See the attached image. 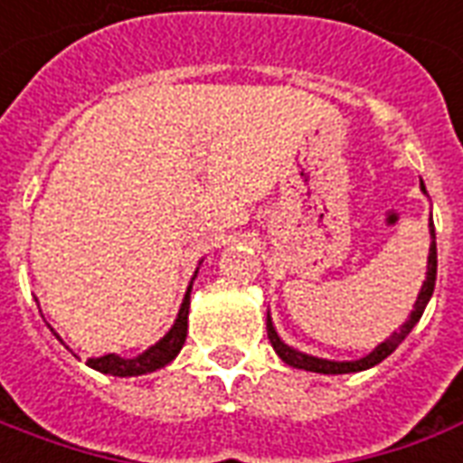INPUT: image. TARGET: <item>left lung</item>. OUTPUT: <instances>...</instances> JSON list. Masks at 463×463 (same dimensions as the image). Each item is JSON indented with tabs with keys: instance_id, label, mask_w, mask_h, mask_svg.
I'll use <instances>...</instances> for the list:
<instances>
[{
	"instance_id": "left-lung-1",
	"label": "left lung",
	"mask_w": 463,
	"mask_h": 463,
	"mask_svg": "<svg viewBox=\"0 0 463 463\" xmlns=\"http://www.w3.org/2000/svg\"><path fill=\"white\" fill-rule=\"evenodd\" d=\"M420 190L422 194H427L425 190V183L420 180ZM430 256H427V276H425V283L420 288V295H417L415 300V307L410 312V317L402 322V326L398 332H392L388 339L378 344L376 349L368 351L366 356H361L356 361H332V359H319V356H312V354H305V351L295 349L290 344H285L280 339V335L276 332V326H273V319H270V312L269 317H266V329H269V339H270V346L276 349V354L280 359L288 364V366L293 368H302V371H312V373H326V376H336V373H359V371H366V368H373L376 364H381L383 359H388L392 351L401 346V342L405 336L412 332V326L420 322L422 317V312H425L427 302L432 298L434 293V280H437V236H434V224H432V214H430Z\"/></svg>"
}]
</instances>
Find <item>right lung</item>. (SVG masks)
<instances>
[{
  "instance_id": "right-lung-1",
  "label": "right lung",
  "mask_w": 463,
  "mask_h": 463,
  "mask_svg": "<svg viewBox=\"0 0 463 463\" xmlns=\"http://www.w3.org/2000/svg\"><path fill=\"white\" fill-rule=\"evenodd\" d=\"M200 263H203V260H200ZM197 270H194L193 280L197 278ZM193 280H190V285H187L185 298H183V305H180L178 317H175L173 326H170L168 332H165L158 342L153 344V346L141 351L138 356H131V359H124V356H119V354H104V356H97V359H87V366L95 368V371H99V373H109V376H119V378L144 376V373H153V371H158V368L168 366L170 361L175 359V356L180 354L183 344H185L187 312H190ZM51 332H53V329H51ZM58 339H61V336H58Z\"/></svg>"
}]
</instances>
